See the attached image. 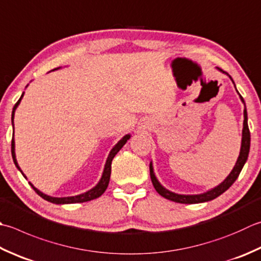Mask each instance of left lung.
<instances>
[{"label":"left lung","mask_w":261,"mask_h":261,"mask_svg":"<svg viewBox=\"0 0 261 261\" xmlns=\"http://www.w3.org/2000/svg\"><path fill=\"white\" fill-rule=\"evenodd\" d=\"M218 71H221L222 73L228 75V78L232 80V83L234 84V81L232 79V76L229 75L228 73H226L225 71H223L222 69L216 68ZM236 87V85H234ZM237 89V87H236ZM237 93L239 94V91L237 90ZM240 99L244 105V110H243V129H242V140H241V148H240V154L238 157V161L234 165L233 170L231 171V173L226 176L225 180H224L222 183H219L218 186H216L215 188H212L207 190L206 192L202 193H197V195H181V193H175L171 190H168L165 187H163L161 185V182L158 181V178L155 175L154 172V166H152V162H150L149 164V171H150V178L152 182V186L156 189V191L160 193L162 197H164L168 200H172L174 202H178V203H200V202H206V201H211L213 199L217 198L218 196H221L222 193L225 192L227 189L231 187L236 180L238 178V176L241 173L242 168L246 164V162L248 160L249 156V150H250V131H249V126H248V113H247V107H246V103H244L243 97L239 94Z\"/></svg>","instance_id":"1"}]
</instances>
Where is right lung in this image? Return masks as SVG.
Wrapping results in <instances>:
<instances>
[{
	"instance_id": "right-lung-1",
	"label": "right lung",
	"mask_w": 261,
	"mask_h": 261,
	"mask_svg": "<svg viewBox=\"0 0 261 261\" xmlns=\"http://www.w3.org/2000/svg\"><path fill=\"white\" fill-rule=\"evenodd\" d=\"M58 69H61V68H58ZM58 69H54V70H58ZM53 70V71H54ZM28 86V85H27ZM23 94L21 95V97H20L19 100L17 101V104L14 105L13 110H12V115H11V122H12V126H13V138H12V142H11V154H12V158H13V163L15 167L18 168V170L21 172V174L25 177V175L23 174V172L21 171V168H20V166L18 165V162H17V157H15V142H14V113H15V110H17V107L19 106L20 101H21L22 97H23ZM131 138V135H125L123 138H121V139L117 141V144H115V146L112 148L109 156H107V160L105 162V166H104V170H103V173H101V176L99 178V181L97 185L91 188L90 190L86 191L84 193H80V195H76V196H71V197H52V196H48L46 195V193L42 192L40 190H38L37 188L34 187V185L32 182H29V185L32 186V188L34 189V190L37 192V195L42 197L43 199H45V200H47L49 202L52 203H56V205H66V203H78V202H86V201H90L93 200V199H96L100 197L103 193L105 192V190L107 189V186H109L110 183V177H111V164H112V161H113L114 156L117 154L121 150V148L123 147L126 141L129 140Z\"/></svg>"
}]
</instances>
